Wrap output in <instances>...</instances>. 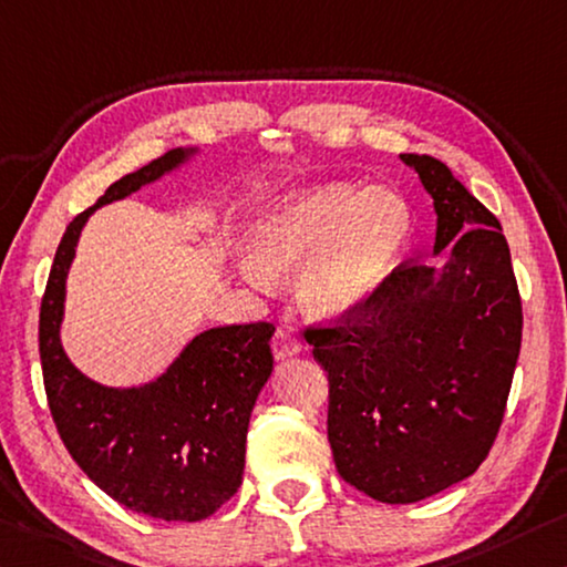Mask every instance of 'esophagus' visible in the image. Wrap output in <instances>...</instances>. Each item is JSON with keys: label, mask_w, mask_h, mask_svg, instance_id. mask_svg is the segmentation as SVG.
<instances>
[{"label": "esophagus", "mask_w": 567, "mask_h": 567, "mask_svg": "<svg viewBox=\"0 0 567 567\" xmlns=\"http://www.w3.org/2000/svg\"><path fill=\"white\" fill-rule=\"evenodd\" d=\"M300 348H302L300 338L295 336L292 330H282V328L275 330V336H272V353H275V358L295 355V353H300Z\"/></svg>", "instance_id": "obj_1"}]
</instances>
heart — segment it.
Returning a JSON list of instances; mask_svg holds the SVG:
<instances>
[{
  "instance_id": "obj_1",
  "label": "heart",
  "mask_w": 567,
  "mask_h": 567,
  "mask_svg": "<svg viewBox=\"0 0 567 567\" xmlns=\"http://www.w3.org/2000/svg\"><path fill=\"white\" fill-rule=\"evenodd\" d=\"M411 227L401 196L328 184L259 214L247 255L267 275L302 267L300 302L320 318H338L373 298L406 249Z\"/></svg>"
}]
</instances>
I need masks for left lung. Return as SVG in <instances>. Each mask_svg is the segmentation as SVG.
<instances>
[{
    "instance_id": "obj_1",
    "label": "left lung",
    "mask_w": 567,
    "mask_h": 567,
    "mask_svg": "<svg viewBox=\"0 0 567 567\" xmlns=\"http://www.w3.org/2000/svg\"><path fill=\"white\" fill-rule=\"evenodd\" d=\"M434 199L444 269L401 262L373 298L302 326L328 373L338 474L385 505H411L487 460L523 343V300L494 214L442 161L401 154Z\"/></svg>"
}]
</instances>
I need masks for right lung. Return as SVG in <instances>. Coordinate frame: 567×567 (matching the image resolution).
Here are the masks:
<instances>
[{"instance_id": "1", "label": "right lung", "mask_w": 567, "mask_h": 567, "mask_svg": "<svg viewBox=\"0 0 567 567\" xmlns=\"http://www.w3.org/2000/svg\"><path fill=\"white\" fill-rule=\"evenodd\" d=\"M154 158L105 188L60 239L40 305V361L48 406L62 444L107 497L156 519H204L235 497L257 393L272 373L275 326L235 322L196 336L176 363L141 389H105L85 379L60 346L68 267L85 219L182 161Z\"/></svg>"}]
</instances>
